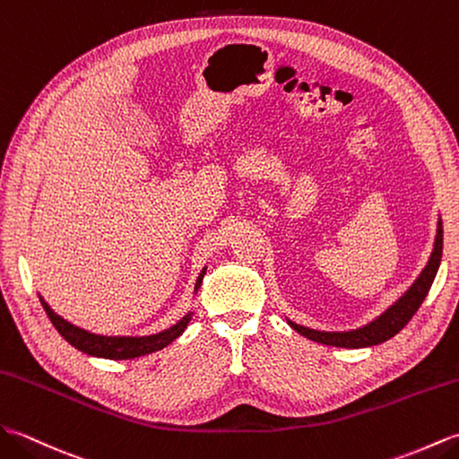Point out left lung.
<instances>
[{"mask_svg":"<svg viewBox=\"0 0 459 459\" xmlns=\"http://www.w3.org/2000/svg\"><path fill=\"white\" fill-rule=\"evenodd\" d=\"M442 246H444V230H442V220H437V230H436V241H434V249L432 255L426 263V267L419 274V279L412 282V287L406 290L403 297L396 300L393 307L386 308L379 318H375L373 322L361 325L358 330H350V332H320V330H312L307 328V325H300L297 322H290V328L297 330L304 338H308L312 342L325 343V345H333V348H350V350H359V348H371V345L383 343L386 340H391L394 333H399L406 324L411 322L416 310L420 308L422 300L429 294L432 282L436 279L437 267H440L442 261Z\"/></svg>","mask_w":459,"mask_h":459,"instance_id":"left-lung-1","label":"left lung"}]
</instances>
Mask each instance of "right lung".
Returning a JSON list of instances; mask_svg holds the SVG:
<instances>
[{"label": "right lung", "instance_id": "right-lung-1", "mask_svg": "<svg viewBox=\"0 0 459 459\" xmlns=\"http://www.w3.org/2000/svg\"><path fill=\"white\" fill-rule=\"evenodd\" d=\"M204 274H206V267L202 269V273L198 274L196 284H195V294L198 292ZM40 304L47 312V316L53 322L55 328L58 330V333L63 338L74 345L76 350L84 351L88 355H94V358H104V359H135L141 358V355H149L152 351H159L162 348H167L169 343L175 342L178 335L186 330V325L192 318V314L188 312L185 318L178 320L175 325L170 328L162 330L159 333H151V335H100V333H91L88 330L78 328V325L70 324L68 320H65L63 316H58L53 308L48 307L43 297H39Z\"/></svg>", "mask_w": 459, "mask_h": 459}]
</instances>
